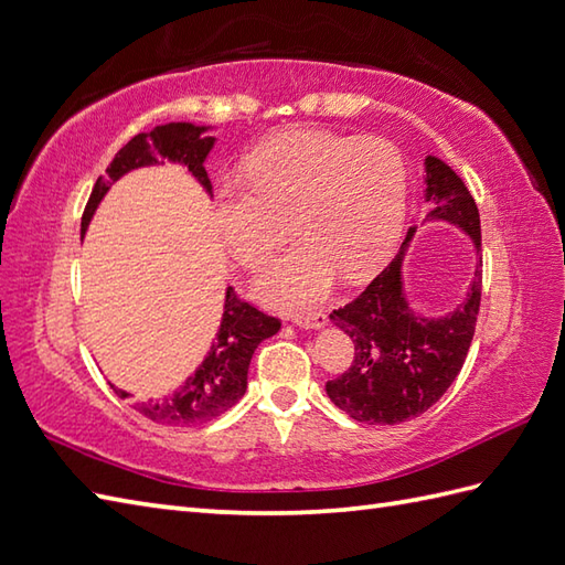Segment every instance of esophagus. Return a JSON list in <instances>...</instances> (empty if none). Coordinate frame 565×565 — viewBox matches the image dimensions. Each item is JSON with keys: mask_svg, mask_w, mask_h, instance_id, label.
I'll list each match as a JSON object with an SVG mask.
<instances>
[{"mask_svg": "<svg viewBox=\"0 0 565 565\" xmlns=\"http://www.w3.org/2000/svg\"><path fill=\"white\" fill-rule=\"evenodd\" d=\"M294 324L303 327V330H320V327L327 324V315L322 310L318 312H308V315H294Z\"/></svg>", "mask_w": 565, "mask_h": 565, "instance_id": "1", "label": "esophagus"}]
</instances>
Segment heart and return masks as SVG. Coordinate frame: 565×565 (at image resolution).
I'll return each instance as SVG.
<instances>
[{
	"mask_svg": "<svg viewBox=\"0 0 565 565\" xmlns=\"http://www.w3.org/2000/svg\"><path fill=\"white\" fill-rule=\"evenodd\" d=\"M245 182L223 180L214 218L228 253L259 267L286 241L288 218L303 241L265 269L259 294L279 306H308L337 271L363 279L390 257L406 206V161L387 139H353L294 127L245 156Z\"/></svg>",
	"mask_w": 565,
	"mask_h": 565,
	"instance_id": "1",
	"label": "heart"
}]
</instances>
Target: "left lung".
<instances>
[{"instance_id":"8db88e82","label":"left lung","mask_w":565,"mask_h":565,"mask_svg":"<svg viewBox=\"0 0 565 565\" xmlns=\"http://www.w3.org/2000/svg\"><path fill=\"white\" fill-rule=\"evenodd\" d=\"M426 221H445L465 231L477 250L475 279L467 298L440 318L418 315L404 296L402 265L416 233L409 228L395 259L365 291L332 310L330 320L353 342L351 369L327 383V397L351 418L395 426L422 416L460 375L475 337L481 303V223L475 196L455 170L426 156Z\"/></svg>"}]
</instances>
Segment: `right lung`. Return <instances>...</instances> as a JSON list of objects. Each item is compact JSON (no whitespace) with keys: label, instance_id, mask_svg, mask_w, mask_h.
<instances>
[{"label":"right lung","instance_id":"add662e5","mask_svg":"<svg viewBox=\"0 0 565 565\" xmlns=\"http://www.w3.org/2000/svg\"><path fill=\"white\" fill-rule=\"evenodd\" d=\"M212 127H200L192 122H168L153 127L151 132H141L129 139L115 153L113 163L105 170L88 196V204L82 216V238L94 218L100 200L117 180L129 170L156 166L159 159L185 166L192 178L200 182L204 192L212 194V182L204 170L209 151L214 149L216 137H206ZM281 330V322L271 315H265L255 306L245 303L233 294V286L226 288L223 300L221 327L212 349L204 356L185 383L170 395L137 402L135 409L151 418L153 424L163 426H200L228 412L247 390V369H250L255 349ZM115 387V385H113ZM122 399L129 397L125 390H117Z\"/></svg>","mask_w":565,"mask_h":565}]
</instances>
